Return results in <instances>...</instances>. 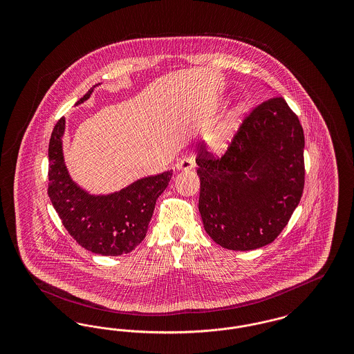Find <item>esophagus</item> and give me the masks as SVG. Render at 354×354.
<instances>
[{
    "label": "esophagus",
    "instance_id": "obj_1",
    "mask_svg": "<svg viewBox=\"0 0 354 354\" xmlns=\"http://www.w3.org/2000/svg\"><path fill=\"white\" fill-rule=\"evenodd\" d=\"M175 167L178 171H191L195 169V162L191 158H185V159H180Z\"/></svg>",
    "mask_w": 354,
    "mask_h": 354
}]
</instances>
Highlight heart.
<instances>
[{
    "label": "heart",
    "instance_id": "1",
    "mask_svg": "<svg viewBox=\"0 0 354 354\" xmlns=\"http://www.w3.org/2000/svg\"><path fill=\"white\" fill-rule=\"evenodd\" d=\"M250 113V103L240 101L225 114L219 123L208 131L205 143L214 153H224L227 151L237 136V133Z\"/></svg>",
    "mask_w": 354,
    "mask_h": 354
}]
</instances>
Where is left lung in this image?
<instances>
[{
	"mask_svg": "<svg viewBox=\"0 0 354 354\" xmlns=\"http://www.w3.org/2000/svg\"><path fill=\"white\" fill-rule=\"evenodd\" d=\"M304 131L284 98L256 107L220 159L202 151L199 212L208 236L231 251L270 244L304 189Z\"/></svg>",
	"mask_w": 354,
	"mask_h": 354,
	"instance_id": "8db88e82",
	"label": "left lung"
}]
</instances>
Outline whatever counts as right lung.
<instances>
[{"instance_id":"add662e5","label":"right lung","mask_w":354,"mask_h":354,"mask_svg":"<svg viewBox=\"0 0 354 354\" xmlns=\"http://www.w3.org/2000/svg\"><path fill=\"white\" fill-rule=\"evenodd\" d=\"M93 86L75 106L87 101ZM66 120L57 122L49 142V198L62 224L84 250L103 256L131 252L146 237L158 198L172 169L142 178L110 194H91L70 176L64 156Z\"/></svg>"}]
</instances>
